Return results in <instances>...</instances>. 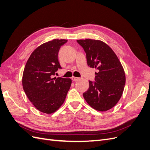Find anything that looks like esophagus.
I'll list each match as a JSON object with an SVG mask.
<instances>
[{
  "label": "esophagus",
  "instance_id": "1",
  "mask_svg": "<svg viewBox=\"0 0 150 150\" xmlns=\"http://www.w3.org/2000/svg\"><path fill=\"white\" fill-rule=\"evenodd\" d=\"M79 79V78H76V77H72V80L73 81H76Z\"/></svg>",
  "mask_w": 150,
  "mask_h": 150
}]
</instances>
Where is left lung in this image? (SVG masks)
Listing matches in <instances>:
<instances>
[{"mask_svg": "<svg viewBox=\"0 0 150 150\" xmlns=\"http://www.w3.org/2000/svg\"><path fill=\"white\" fill-rule=\"evenodd\" d=\"M86 54L88 65L96 68L94 81L83 96L89 106L99 111L114 107L123 92L126 78L120 60L111 48L99 40H77Z\"/></svg>", "mask_w": 150, "mask_h": 150, "instance_id": "8db88e82", "label": "left lung"}]
</instances>
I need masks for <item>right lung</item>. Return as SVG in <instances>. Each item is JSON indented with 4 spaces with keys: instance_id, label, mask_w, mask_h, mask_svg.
Here are the masks:
<instances>
[{
    "instance_id": "right-lung-1",
    "label": "right lung",
    "mask_w": 150,
    "mask_h": 150,
    "mask_svg": "<svg viewBox=\"0 0 150 150\" xmlns=\"http://www.w3.org/2000/svg\"><path fill=\"white\" fill-rule=\"evenodd\" d=\"M65 39H54L36 48L27 62L22 76V86L36 109L46 114L57 111L64 102L72 81L54 78L62 67L58 52Z\"/></svg>"
}]
</instances>
